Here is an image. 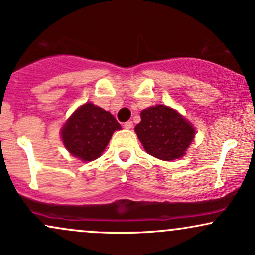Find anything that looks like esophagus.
Here are the masks:
<instances>
[{
  "instance_id": "obj_1",
  "label": "esophagus",
  "mask_w": 255,
  "mask_h": 255,
  "mask_svg": "<svg viewBox=\"0 0 255 255\" xmlns=\"http://www.w3.org/2000/svg\"><path fill=\"white\" fill-rule=\"evenodd\" d=\"M124 127L126 128V129H130V128L133 127V122H131V121H127V122H125V124H124Z\"/></svg>"
}]
</instances>
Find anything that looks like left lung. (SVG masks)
<instances>
[{"label":"left lung","instance_id":"obj_1","mask_svg":"<svg viewBox=\"0 0 255 255\" xmlns=\"http://www.w3.org/2000/svg\"><path fill=\"white\" fill-rule=\"evenodd\" d=\"M140 116L135 133L148 154L168 162L184 156L195 135L191 122L162 104L142 110Z\"/></svg>","mask_w":255,"mask_h":255}]
</instances>
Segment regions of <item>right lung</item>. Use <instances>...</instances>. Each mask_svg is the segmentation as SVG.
Wrapping results in <instances>:
<instances>
[{
	"instance_id": "1",
	"label": "right lung",
	"mask_w": 255,
	"mask_h": 255,
	"mask_svg": "<svg viewBox=\"0 0 255 255\" xmlns=\"http://www.w3.org/2000/svg\"><path fill=\"white\" fill-rule=\"evenodd\" d=\"M120 129L121 125L109 111L85 103L63 125L61 137L72 156L83 162H91L101 156L114 131Z\"/></svg>"
}]
</instances>
